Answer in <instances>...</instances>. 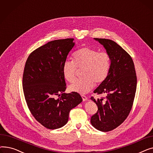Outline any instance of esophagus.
I'll return each instance as SVG.
<instances>
[{
    "label": "esophagus",
    "instance_id": "1",
    "mask_svg": "<svg viewBox=\"0 0 153 153\" xmlns=\"http://www.w3.org/2000/svg\"><path fill=\"white\" fill-rule=\"evenodd\" d=\"M81 96H82V100H83L84 101H85V100H87V97H86L85 95H81Z\"/></svg>",
    "mask_w": 153,
    "mask_h": 153
}]
</instances>
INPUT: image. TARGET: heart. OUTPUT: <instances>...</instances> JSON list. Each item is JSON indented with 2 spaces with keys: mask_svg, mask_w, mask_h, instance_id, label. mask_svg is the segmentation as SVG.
Returning <instances> with one entry per match:
<instances>
[{
  "mask_svg": "<svg viewBox=\"0 0 153 153\" xmlns=\"http://www.w3.org/2000/svg\"><path fill=\"white\" fill-rule=\"evenodd\" d=\"M110 55L105 51H98L89 47H82L75 51L72 61L64 62L62 71L66 80L73 82L78 69L82 70V78L69 85L71 92L86 94L94 87L95 83L100 84L107 79L110 69Z\"/></svg>",
  "mask_w": 153,
  "mask_h": 153,
  "instance_id": "heart-1",
  "label": "heart"
}]
</instances>
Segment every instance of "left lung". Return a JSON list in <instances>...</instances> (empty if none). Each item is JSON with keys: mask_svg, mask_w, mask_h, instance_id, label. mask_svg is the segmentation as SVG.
<instances>
[{"mask_svg": "<svg viewBox=\"0 0 153 153\" xmlns=\"http://www.w3.org/2000/svg\"><path fill=\"white\" fill-rule=\"evenodd\" d=\"M105 48L110 57V69L107 79L94 92L105 94V98L91 99L98 107L91 123L104 132L113 130L121 125L133 107L137 84L133 61L125 50L115 42L105 38H94Z\"/></svg>", "mask_w": 153, "mask_h": 153, "instance_id": "8db88e82", "label": "left lung"}]
</instances>
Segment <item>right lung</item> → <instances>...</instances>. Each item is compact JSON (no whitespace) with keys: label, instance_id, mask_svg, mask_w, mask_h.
Returning a JSON list of instances; mask_svg holds the SVG:
<instances>
[{"label":"right lung","instance_id":"obj_1","mask_svg":"<svg viewBox=\"0 0 153 153\" xmlns=\"http://www.w3.org/2000/svg\"><path fill=\"white\" fill-rule=\"evenodd\" d=\"M73 40L56 39L39 47L30 53L24 68L22 84L27 106L48 129L65 125L71 110L82 101L77 92L64 93L66 84L62 68L74 46ZM57 95L60 97L56 99Z\"/></svg>","mask_w":153,"mask_h":153}]
</instances>
